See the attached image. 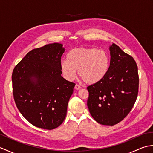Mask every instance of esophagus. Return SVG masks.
<instances>
[{
    "mask_svg": "<svg viewBox=\"0 0 153 153\" xmlns=\"http://www.w3.org/2000/svg\"><path fill=\"white\" fill-rule=\"evenodd\" d=\"M75 89H76V90H79V89H80L81 88H82V87H81V86L80 85H77V84H76V85H75Z\"/></svg>",
    "mask_w": 153,
    "mask_h": 153,
    "instance_id": "1",
    "label": "esophagus"
}]
</instances>
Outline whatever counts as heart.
<instances>
[{
  "instance_id": "b5f03b06",
  "label": "heart",
  "mask_w": 153,
  "mask_h": 153,
  "mask_svg": "<svg viewBox=\"0 0 153 153\" xmlns=\"http://www.w3.org/2000/svg\"><path fill=\"white\" fill-rule=\"evenodd\" d=\"M67 60L60 62V70L65 78L72 81L79 76L87 84L101 81L108 72L110 60L105 51L95 48L77 47L67 54Z\"/></svg>"
}]
</instances>
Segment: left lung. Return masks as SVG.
<instances>
[{
  "label": "left lung",
  "mask_w": 153,
  "mask_h": 153,
  "mask_svg": "<svg viewBox=\"0 0 153 153\" xmlns=\"http://www.w3.org/2000/svg\"><path fill=\"white\" fill-rule=\"evenodd\" d=\"M109 49L108 71L101 81L87 87V106L96 122L114 126L126 118L134 105L138 94L139 75L132 56L114 43Z\"/></svg>",
  "instance_id": "left-lung-1"
}]
</instances>
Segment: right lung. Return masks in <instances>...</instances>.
Segmentation results:
<instances>
[{
  "instance_id": "obj_1",
  "label": "right lung",
  "mask_w": 153,
  "mask_h": 153,
  "mask_svg": "<svg viewBox=\"0 0 153 153\" xmlns=\"http://www.w3.org/2000/svg\"><path fill=\"white\" fill-rule=\"evenodd\" d=\"M63 45L52 43L31 50L15 66L12 89L18 109L27 121L45 129L58 128L66 118L74 83L61 76Z\"/></svg>"
}]
</instances>
